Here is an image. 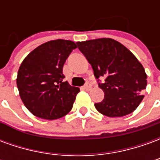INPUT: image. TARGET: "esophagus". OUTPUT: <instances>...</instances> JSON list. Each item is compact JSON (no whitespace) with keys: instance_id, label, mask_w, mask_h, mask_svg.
<instances>
[{"instance_id":"obj_1","label":"esophagus","mask_w":160,"mask_h":160,"mask_svg":"<svg viewBox=\"0 0 160 160\" xmlns=\"http://www.w3.org/2000/svg\"><path fill=\"white\" fill-rule=\"evenodd\" d=\"M83 88L86 91H89V90H91V88H92V86H91L89 83H87L86 85H85V86H84Z\"/></svg>"}]
</instances>
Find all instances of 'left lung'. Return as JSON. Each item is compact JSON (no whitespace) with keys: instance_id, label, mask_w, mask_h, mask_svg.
Masks as SVG:
<instances>
[{"instance_id":"obj_1","label":"left lung","mask_w":160,"mask_h":160,"mask_svg":"<svg viewBox=\"0 0 160 160\" xmlns=\"http://www.w3.org/2000/svg\"><path fill=\"white\" fill-rule=\"evenodd\" d=\"M90 63L96 79L105 77L98 87L104 92L103 100L95 104L98 112L109 118L132 113L144 98L147 73L130 50L112 38L77 42Z\"/></svg>"}]
</instances>
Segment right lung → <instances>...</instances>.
Returning <instances> with one entry per match:
<instances>
[{
    "instance_id": "1",
    "label": "right lung",
    "mask_w": 160,
    "mask_h": 160,
    "mask_svg": "<svg viewBox=\"0 0 160 160\" xmlns=\"http://www.w3.org/2000/svg\"><path fill=\"white\" fill-rule=\"evenodd\" d=\"M76 43L56 39L42 43L23 60L17 75V87L27 110L38 118L55 120L73 108L79 87L63 81V65Z\"/></svg>"
}]
</instances>
